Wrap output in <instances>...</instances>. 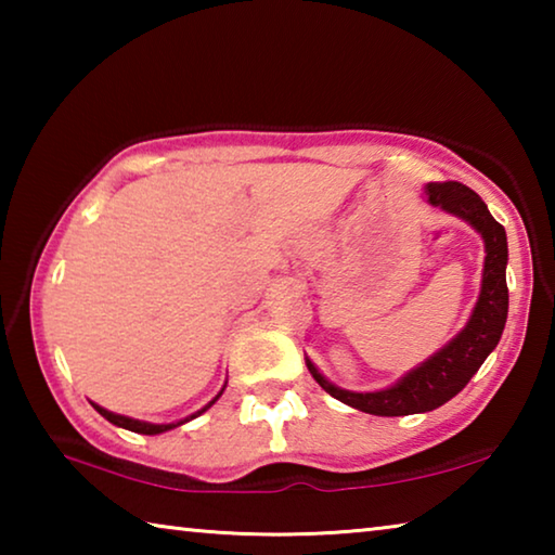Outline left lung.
<instances>
[{"label":"left lung","mask_w":555,"mask_h":555,"mask_svg":"<svg viewBox=\"0 0 555 555\" xmlns=\"http://www.w3.org/2000/svg\"><path fill=\"white\" fill-rule=\"evenodd\" d=\"M426 201L446 212L473 224L485 240V274L482 291L477 306L469 315L463 333L455 335L443 350L436 352L421 367L409 372L401 382L382 391H345L327 382L315 370L311 360H306L308 372L313 379L331 393L333 399L360 409L372 416H409V413H424L443 406L446 401L465 389L473 374L482 367L496 343H500L506 311H509V288H506V232L496 222L485 201L475 191L457 181L428 183Z\"/></svg>","instance_id":"obj_1"}]
</instances>
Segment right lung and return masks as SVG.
<instances>
[{
  "instance_id": "1",
  "label": "right lung",
  "mask_w": 555,
  "mask_h": 555,
  "mask_svg": "<svg viewBox=\"0 0 555 555\" xmlns=\"http://www.w3.org/2000/svg\"><path fill=\"white\" fill-rule=\"evenodd\" d=\"M222 393V391H220ZM220 393L218 397H215L208 406L205 409H201L198 413H193L191 418H195V416H201L203 411H208L215 401L220 399ZM92 406L98 409V413H102V416H105L109 424H115V426H119V428H127V430H134V434H144V436H156V434H164V430H171V428H176V426H181V424H185V421H191V418H185V421H178V424H144V421H137V418H127V416H119V413H112V411H107V409H102V406H98V403H92Z\"/></svg>"
}]
</instances>
